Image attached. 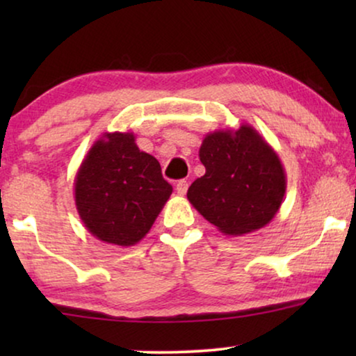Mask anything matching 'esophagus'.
Here are the masks:
<instances>
[{"mask_svg": "<svg viewBox=\"0 0 356 356\" xmlns=\"http://www.w3.org/2000/svg\"><path fill=\"white\" fill-rule=\"evenodd\" d=\"M188 186H189V183L186 181V179H179L175 188H177V193L179 194V196H184V194H186V191H188Z\"/></svg>", "mask_w": 356, "mask_h": 356, "instance_id": "34e87169", "label": "esophagus"}]
</instances>
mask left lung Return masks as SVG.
<instances>
[{
  "label": "left lung",
  "instance_id": "obj_1",
  "mask_svg": "<svg viewBox=\"0 0 356 356\" xmlns=\"http://www.w3.org/2000/svg\"><path fill=\"white\" fill-rule=\"evenodd\" d=\"M199 159L206 173L189 186L188 201L218 232L243 236L275 217L286 191L285 168L251 124L206 134Z\"/></svg>",
  "mask_w": 356,
  "mask_h": 356
}]
</instances>
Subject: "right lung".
Listing matches in <instances>:
<instances>
[{"instance_id":"add662e5","label":"right lung","mask_w":356,"mask_h":356,"mask_svg":"<svg viewBox=\"0 0 356 356\" xmlns=\"http://www.w3.org/2000/svg\"><path fill=\"white\" fill-rule=\"evenodd\" d=\"M173 188L159 160L139 150L134 133H104L74 178L76 209L100 241L133 246L147 235Z\"/></svg>"}]
</instances>
